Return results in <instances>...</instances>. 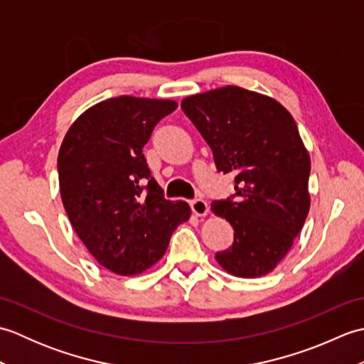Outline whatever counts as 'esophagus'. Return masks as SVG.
<instances>
[{"instance_id": "esophagus-1", "label": "esophagus", "mask_w": 364, "mask_h": 364, "mask_svg": "<svg viewBox=\"0 0 364 364\" xmlns=\"http://www.w3.org/2000/svg\"><path fill=\"white\" fill-rule=\"evenodd\" d=\"M191 210L194 211V214L202 218V215H206L208 213H210V205H208V202L203 198H194L191 202Z\"/></svg>"}]
</instances>
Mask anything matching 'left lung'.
Instances as JSON below:
<instances>
[{"label":"left lung","mask_w":364,"mask_h":364,"mask_svg":"<svg viewBox=\"0 0 364 364\" xmlns=\"http://www.w3.org/2000/svg\"><path fill=\"white\" fill-rule=\"evenodd\" d=\"M181 109L211 146L219 172L235 175V194L211 205L235 230L233 244L215 259L236 277L269 274L310 211V154L296 122L274 98L237 86L184 98Z\"/></svg>","instance_id":"8db88e82"}]
</instances>
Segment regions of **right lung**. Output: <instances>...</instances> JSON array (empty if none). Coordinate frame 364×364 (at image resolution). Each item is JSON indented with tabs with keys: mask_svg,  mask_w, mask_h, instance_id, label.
<instances>
[{
	"mask_svg": "<svg viewBox=\"0 0 364 364\" xmlns=\"http://www.w3.org/2000/svg\"><path fill=\"white\" fill-rule=\"evenodd\" d=\"M172 100L115 97L81 114L58 156L60 197L72 227L100 264L119 275L151 267L186 222V202H170L144 158Z\"/></svg>",
	"mask_w": 364,
	"mask_h": 364,
	"instance_id": "right-lung-1",
	"label": "right lung"
}]
</instances>
